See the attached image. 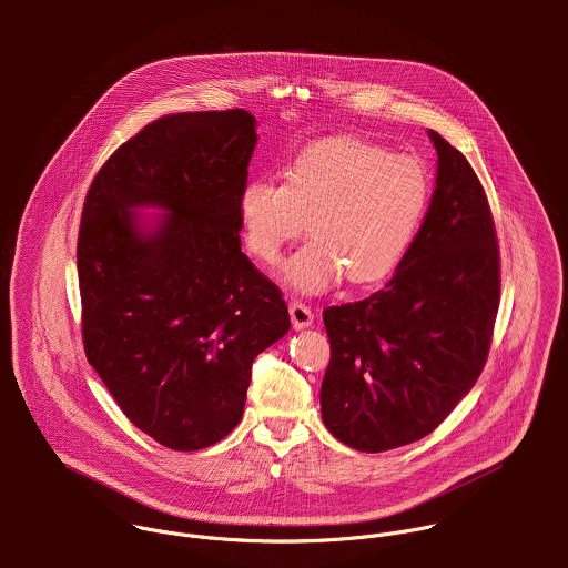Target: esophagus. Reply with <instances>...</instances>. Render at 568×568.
<instances>
[{
  "mask_svg": "<svg viewBox=\"0 0 568 568\" xmlns=\"http://www.w3.org/2000/svg\"><path fill=\"white\" fill-rule=\"evenodd\" d=\"M290 318H292V326L298 331V328H307L312 326L314 321V312L310 310V305H305L303 301L294 298L290 301Z\"/></svg>",
  "mask_w": 568,
  "mask_h": 568,
  "instance_id": "34e87169",
  "label": "esophagus"
}]
</instances>
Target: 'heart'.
<instances>
[{"instance_id":"obj_1","label":"heart","mask_w":568,"mask_h":568,"mask_svg":"<svg viewBox=\"0 0 568 568\" xmlns=\"http://www.w3.org/2000/svg\"><path fill=\"white\" fill-rule=\"evenodd\" d=\"M432 180L409 154L355 139H321L283 171V186L254 180L240 191L237 213L254 258L276 265L307 222L312 240L285 265L283 278L303 294L390 276L425 222Z\"/></svg>"}]
</instances>
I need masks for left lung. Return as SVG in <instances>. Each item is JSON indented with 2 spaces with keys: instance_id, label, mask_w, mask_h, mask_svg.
Masks as SVG:
<instances>
[{
  "instance_id": "left-lung-1",
  "label": "left lung",
  "mask_w": 568,
  "mask_h": 568,
  "mask_svg": "<svg viewBox=\"0 0 568 568\" xmlns=\"http://www.w3.org/2000/svg\"><path fill=\"white\" fill-rule=\"evenodd\" d=\"M438 152L427 217L393 276L371 296L331 305L321 418L359 452L432 434L476 384L493 346L501 261L488 195L460 150Z\"/></svg>"
}]
</instances>
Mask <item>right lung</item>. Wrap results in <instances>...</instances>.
Masks as SVG:
<instances>
[{"mask_svg": "<svg viewBox=\"0 0 568 568\" xmlns=\"http://www.w3.org/2000/svg\"><path fill=\"white\" fill-rule=\"evenodd\" d=\"M256 119L166 114L119 145L80 215V326L125 418L159 445L195 452L245 412L254 359L290 331L281 290L240 250ZM164 205L156 232L129 209Z\"/></svg>", "mask_w": 568, "mask_h": 568, "instance_id": "add662e5", "label": "right lung"}]
</instances>
